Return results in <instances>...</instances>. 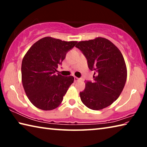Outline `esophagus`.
<instances>
[{
  "label": "esophagus",
  "mask_w": 147,
  "mask_h": 147,
  "mask_svg": "<svg viewBox=\"0 0 147 147\" xmlns=\"http://www.w3.org/2000/svg\"><path fill=\"white\" fill-rule=\"evenodd\" d=\"M82 80V78H77V77H74V82H77V81H79V80Z\"/></svg>",
  "instance_id": "esophagus-1"
}]
</instances>
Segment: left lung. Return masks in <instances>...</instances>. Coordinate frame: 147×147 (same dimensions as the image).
Returning a JSON list of instances; mask_svg holds the SVG:
<instances>
[{
  "instance_id": "left-lung-1",
  "label": "left lung",
  "mask_w": 147,
  "mask_h": 147,
  "mask_svg": "<svg viewBox=\"0 0 147 147\" xmlns=\"http://www.w3.org/2000/svg\"><path fill=\"white\" fill-rule=\"evenodd\" d=\"M94 71V81H86L80 92L84 105L99 110L111 105L120 95L125 85L127 71L123 54L113 43L103 38L80 41L76 45Z\"/></svg>"
}]
</instances>
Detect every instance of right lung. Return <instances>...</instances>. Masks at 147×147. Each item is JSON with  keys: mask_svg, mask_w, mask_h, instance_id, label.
Wrapping results in <instances>:
<instances>
[{"mask_svg": "<svg viewBox=\"0 0 147 147\" xmlns=\"http://www.w3.org/2000/svg\"><path fill=\"white\" fill-rule=\"evenodd\" d=\"M76 43L45 37L35 43L24 56L22 83L30 101L38 108L52 110L63 100L74 77L55 73Z\"/></svg>", "mask_w": 147, "mask_h": 147, "instance_id": "1", "label": "right lung"}]
</instances>
